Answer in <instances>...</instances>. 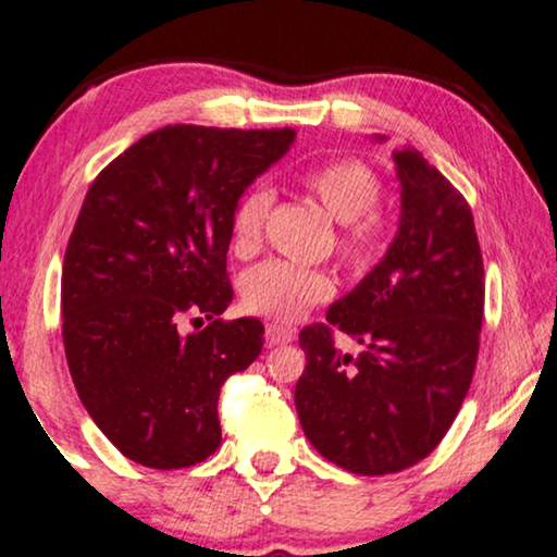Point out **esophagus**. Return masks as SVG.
<instances>
[{
    "instance_id": "1",
    "label": "esophagus",
    "mask_w": 557,
    "mask_h": 557,
    "mask_svg": "<svg viewBox=\"0 0 557 557\" xmlns=\"http://www.w3.org/2000/svg\"><path fill=\"white\" fill-rule=\"evenodd\" d=\"M267 344L272 346H283V344H290L295 341V329L290 325H280V323H267Z\"/></svg>"
}]
</instances>
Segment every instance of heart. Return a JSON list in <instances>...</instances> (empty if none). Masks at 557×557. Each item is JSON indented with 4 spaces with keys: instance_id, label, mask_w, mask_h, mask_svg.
I'll use <instances>...</instances> for the list:
<instances>
[{
    "instance_id": "heart-1",
    "label": "heart",
    "mask_w": 557,
    "mask_h": 557,
    "mask_svg": "<svg viewBox=\"0 0 557 557\" xmlns=\"http://www.w3.org/2000/svg\"><path fill=\"white\" fill-rule=\"evenodd\" d=\"M300 185L341 224L336 249L344 264L351 270L372 267L387 242V219L374 206L382 193L380 175L367 162L344 158L306 170ZM270 209L272 190L264 185H255L236 198L228 216V239L236 255H251L259 249ZM331 295L333 283L323 270L285 259H267L251 267L242 280L244 306L251 313L270 315L274 321H295Z\"/></svg>"
}]
</instances>
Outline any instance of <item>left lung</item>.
I'll return each instance as SVG.
<instances>
[{"instance_id": "obj_1", "label": "left lung", "mask_w": 557, "mask_h": 557, "mask_svg": "<svg viewBox=\"0 0 557 557\" xmlns=\"http://www.w3.org/2000/svg\"><path fill=\"white\" fill-rule=\"evenodd\" d=\"M392 158L403 198L395 242L333 302L329 323L300 331L302 433L323 458L359 476L397 473L433 454L471 387L484 318V262L469 203L412 147ZM336 330L362 351L341 352Z\"/></svg>"}]
</instances>
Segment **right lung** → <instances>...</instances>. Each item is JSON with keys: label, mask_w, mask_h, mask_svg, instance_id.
<instances>
[{"label": "right lung", "mask_w": 557, "mask_h": 557, "mask_svg": "<svg viewBox=\"0 0 557 557\" xmlns=\"http://www.w3.org/2000/svg\"><path fill=\"white\" fill-rule=\"evenodd\" d=\"M295 129H154L96 175L63 259V346L86 412L147 469H188L221 443V384L262 354L257 318L224 321L236 198ZM212 323L183 337L176 323ZM201 321V318H196Z\"/></svg>", "instance_id": "add662e5"}]
</instances>
